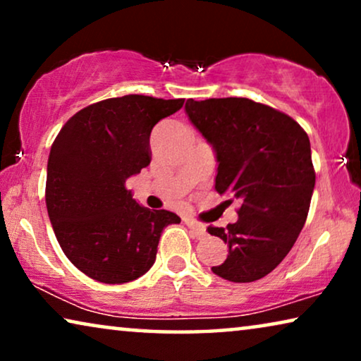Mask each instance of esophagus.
Listing matches in <instances>:
<instances>
[{
  "mask_svg": "<svg viewBox=\"0 0 361 361\" xmlns=\"http://www.w3.org/2000/svg\"><path fill=\"white\" fill-rule=\"evenodd\" d=\"M185 224H187V226H189V228L192 230V233H194L197 238H202V236H205V233H207V230H205V226L202 225V224H199V221H195V220H185Z\"/></svg>",
  "mask_w": 361,
  "mask_h": 361,
  "instance_id": "34e87169",
  "label": "esophagus"
}]
</instances>
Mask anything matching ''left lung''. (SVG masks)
<instances>
[{"label": "left lung", "mask_w": 361, "mask_h": 361, "mask_svg": "<svg viewBox=\"0 0 361 361\" xmlns=\"http://www.w3.org/2000/svg\"><path fill=\"white\" fill-rule=\"evenodd\" d=\"M185 113L215 149V190L240 199L238 220L209 233L228 245L212 271L231 283L269 274L293 248L315 185L309 136L298 121L250 98L187 100Z\"/></svg>", "instance_id": "8db88e82"}]
</instances>
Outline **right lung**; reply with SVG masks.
<instances>
[{
	"instance_id": "add662e5",
	"label": "right lung",
	"mask_w": 361,
	"mask_h": 361,
	"mask_svg": "<svg viewBox=\"0 0 361 361\" xmlns=\"http://www.w3.org/2000/svg\"><path fill=\"white\" fill-rule=\"evenodd\" d=\"M184 98H108L77 111L52 142L46 205L71 263L105 284L135 281L154 264L162 230L180 219L133 199L128 177L149 166V136Z\"/></svg>"
}]
</instances>
